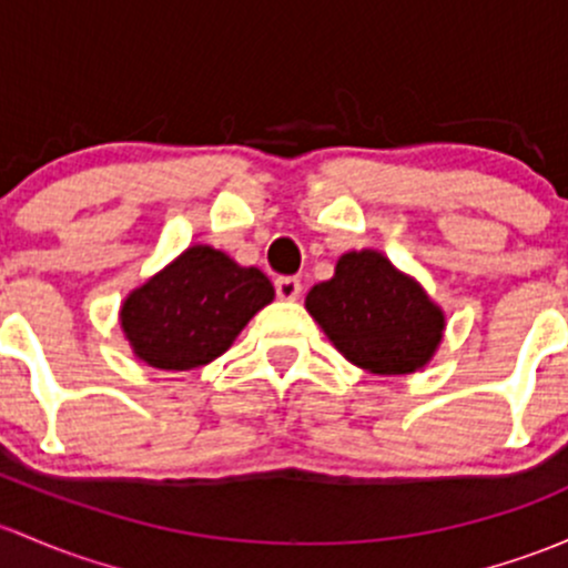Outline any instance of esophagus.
<instances>
[{
  "instance_id": "esophagus-1",
  "label": "esophagus",
  "mask_w": 568,
  "mask_h": 568,
  "mask_svg": "<svg viewBox=\"0 0 568 568\" xmlns=\"http://www.w3.org/2000/svg\"><path fill=\"white\" fill-rule=\"evenodd\" d=\"M274 291H277L280 300L294 302V300H300L302 283H300V277H277L274 280Z\"/></svg>"
}]
</instances>
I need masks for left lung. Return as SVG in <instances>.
Listing matches in <instances>:
<instances>
[{"label": "left lung", "mask_w": 568, "mask_h": 568, "mask_svg": "<svg viewBox=\"0 0 568 568\" xmlns=\"http://www.w3.org/2000/svg\"><path fill=\"white\" fill-rule=\"evenodd\" d=\"M304 304L345 359L378 375L419 369L444 334V313L373 250L345 253Z\"/></svg>", "instance_id": "8db88e82"}]
</instances>
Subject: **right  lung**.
<instances>
[{"instance_id": "obj_1", "label": "right lung", "mask_w": 568, "mask_h": 568, "mask_svg": "<svg viewBox=\"0 0 568 568\" xmlns=\"http://www.w3.org/2000/svg\"><path fill=\"white\" fill-rule=\"evenodd\" d=\"M272 300L264 272L199 244L128 296L122 329L139 359L152 367L193 369L229 351Z\"/></svg>"}]
</instances>
